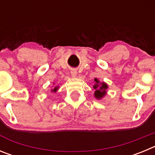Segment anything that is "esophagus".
I'll return each mask as SVG.
<instances>
[{
    "mask_svg": "<svg viewBox=\"0 0 155 155\" xmlns=\"http://www.w3.org/2000/svg\"><path fill=\"white\" fill-rule=\"evenodd\" d=\"M71 76L73 77V78H75V77L77 76V74H78V71H77L75 69L71 70Z\"/></svg>",
    "mask_w": 155,
    "mask_h": 155,
    "instance_id": "34e87169",
    "label": "esophagus"
}]
</instances>
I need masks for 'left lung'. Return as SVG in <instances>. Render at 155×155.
Returning <instances> with one entry per match:
<instances>
[{"instance_id": "8db88e82", "label": "left lung", "mask_w": 155, "mask_h": 155, "mask_svg": "<svg viewBox=\"0 0 155 155\" xmlns=\"http://www.w3.org/2000/svg\"><path fill=\"white\" fill-rule=\"evenodd\" d=\"M94 81L95 82V84L93 86L94 89L95 90L94 95L97 99H101L106 94V89L108 88V85L105 82L100 83L99 81L97 78H94Z\"/></svg>"}]
</instances>
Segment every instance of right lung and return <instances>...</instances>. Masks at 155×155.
I'll return each instance as SVG.
<instances>
[{"instance_id":"right-lung-1","label":"right lung","mask_w":155,"mask_h":155,"mask_svg":"<svg viewBox=\"0 0 155 155\" xmlns=\"http://www.w3.org/2000/svg\"><path fill=\"white\" fill-rule=\"evenodd\" d=\"M58 88H59L58 86H56V87H54V88H53V89H52V90H51V91H52V92H56V91H57V90H58Z\"/></svg>"}]
</instances>
